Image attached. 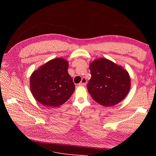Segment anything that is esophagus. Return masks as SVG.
Instances as JSON below:
<instances>
[{
  "label": "esophagus",
  "mask_w": 156,
  "mask_h": 156,
  "mask_svg": "<svg viewBox=\"0 0 156 156\" xmlns=\"http://www.w3.org/2000/svg\"><path fill=\"white\" fill-rule=\"evenodd\" d=\"M86 84H87V80H86V78H83L82 79H81V82L80 83L79 85H80V86H85Z\"/></svg>",
  "instance_id": "obj_1"
}]
</instances>
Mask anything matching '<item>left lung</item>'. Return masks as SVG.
<instances>
[{"mask_svg":"<svg viewBox=\"0 0 156 156\" xmlns=\"http://www.w3.org/2000/svg\"><path fill=\"white\" fill-rule=\"evenodd\" d=\"M91 78L87 89L93 99L109 107L118 104L128 95L131 80L128 71L121 66L105 59H97L90 64Z\"/></svg>","mask_w":156,"mask_h":156,"instance_id":"obj_1","label":"left lung"}]
</instances>
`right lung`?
Returning <instances> with one entry per match:
<instances>
[{
  "label": "right lung",
  "instance_id": "add662e5",
  "mask_svg": "<svg viewBox=\"0 0 156 156\" xmlns=\"http://www.w3.org/2000/svg\"><path fill=\"white\" fill-rule=\"evenodd\" d=\"M68 66L66 60L57 57L33 72L30 90L38 102L47 108H55L69 99L75 86L68 72Z\"/></svg>",
  "mask_w": 156,
  "mask_h": 156
}]
</instances>
